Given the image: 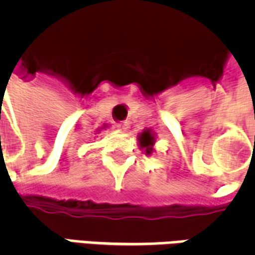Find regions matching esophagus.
Segmentation results:
<instances>
[{"mask_svg":"<svg viewBox=\"0 0 255 255\" xmlns=\"http://www.w3.org/2000/svg\"><path fill=\"white\" fill-rule=\"evenodd\" d=\"M116 128L119 131H127L128 128H129V124L128 122H122V123H117Z\"/></svg>","mask_w":255,"mask_h":255,"instance_id":"1","label":"esophagus"}]
</instances>
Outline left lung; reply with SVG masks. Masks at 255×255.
<instances>
[{"label":"left lung","mask_w":255,"mask_h":255,"mask_svg":"<svg viewBox=\"0 0 255 255\" xmlns=\"http://www.w3.org/2000/svg\"><path fill=\"white\" fill-rule=\"evenodd\" d=\"M139 140H140V146L146 147V153H150V151H151V146L154 143L153 136L150 135V131H144V132L142 133V136L139 138Z\"/></svg>","instance_id":"obj_1"}]
</instances>
